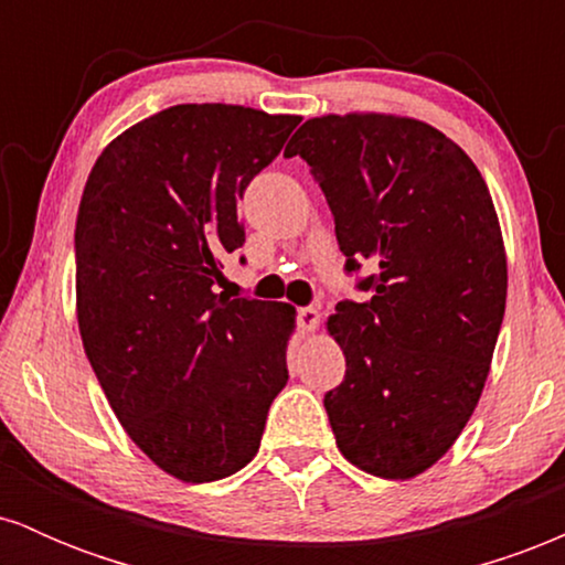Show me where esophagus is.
I'll list each match as a JSON object with an SVG mask.
<instances>
[{
    "mask_svg": "<svg viewBox=\"0 0 565 565\" xmlns=\"http://www.w3.org/2000/svg\"><path fill=\"white\" fill-rule=\"evenodd\" d=\"M297 323H300L302 332H316V329H319V323H321L319 308H313V305H308V308L297 310Z\"/></svg>",
    "mask_w": 565,
    "mask_h": 565,
    "instance_id": "34e87169",
    "label": "esophagus"
}]
</instances>
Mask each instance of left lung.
Wrapping results in <instances>:
<instances>
[{
  "label": "left lung",
  "mask_w": 565,
  "mask_h": 565,
  "mask_svg": "<svg viewBox=\"0 0 565 565\" xmlns=\"http://www.w3.org/2000/svg\"><path fill=\"white\" fill-rule=\"evenodd\" d=\"M289 146L327 196L348 274L374 270L359 281L369 300L327 321L345 353L323 395L337 449L406 481L451 449L489 377L508 300L494 201L457 142L408 116H316Z\"/></svg>",
  "instance_id": "8db88e82"
}]
</instances>
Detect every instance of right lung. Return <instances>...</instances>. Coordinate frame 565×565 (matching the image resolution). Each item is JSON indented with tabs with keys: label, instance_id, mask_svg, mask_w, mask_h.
<instances>
[{
	"label": "right lung",
	"instance_id": "right-lung-1",
	"mask_svg": "<svg viewBox=\"0 0 565 565\" xmlns=\"http://www.w3.org/2000/svg\"><path fill=\"white\" fill-rule=\"evenodd\" d=\"M300 116L185 103L97 157L76 215V319L135 446L185 483L252 462L287 385L295 308L215 291L244 244L238 201ZM244 263V257H242Z\"/></svg>",
	"mask_w": 565,
	"mask_h": 565
}]
</instances>
